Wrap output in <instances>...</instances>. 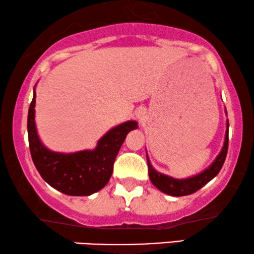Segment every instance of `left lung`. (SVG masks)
Returning <instances> with one entry per match:
<instances>
[{
  "mask_svg": "<svg viewBox=\"0 0 254 254\" xmlns=\"http://www.w3.org/2000/svg\"><path fill=\"white\" fill-rule=\"evenodd\" d=\"M226 133H225V140H224V146L213 161L211 166L203 170L200 174L189 177V179H174V177L167 176L164 174H161L159 171L154 169L153 166L150 164L149 157L147 155V163H148V174H149V179L151 183L155 186L157 189L161 191L167 193L170 196H187L191 195V193L196 192L200 188H203L207 182H210L213 177L217 176L222 169L224 161H225L226 154H228V147H229V120L226 121Z\"/></svg>",
  "mask_w": 254,
  "mask_h": 254,
  "instance_id": "obj_1",
  "label": "left lung"
}]
</instances>
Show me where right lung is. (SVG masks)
<instances>
[{
    "mask_svg": "<svg viewBox=\"0 0 254 254\" xmlns=\"http://www.w3.org/2000/svg\"><path fill=\"white\" fill-rule=\"evenodd\" d=\"M36 92L29 107L28 137L32 161L43 180L65 195L90 196L106 186L113 164L127 134L136 129V121H127L112 128L98 141L93 150L56 153L39 140L35 124Z\"/></svg>",
    "mask_w": 254,
    "mask_h": 254,
    "instance_id": "right-lung-1",
    "label": "right lung"
}]
</instances>
